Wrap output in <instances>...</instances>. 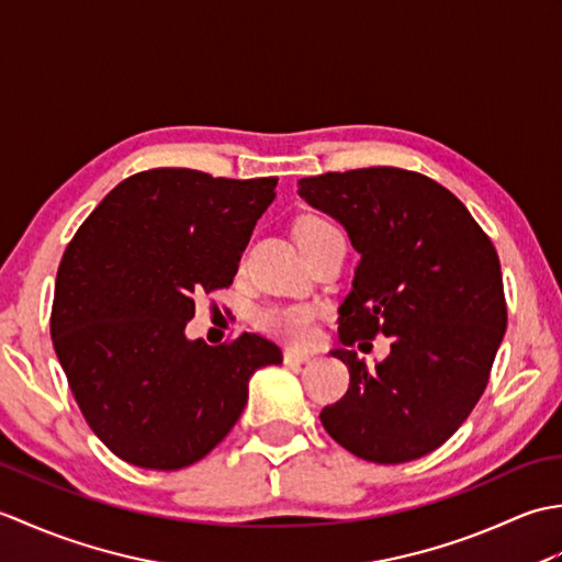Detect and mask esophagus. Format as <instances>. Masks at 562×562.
Returning a JSON list of instances; mask_svg holds the SVG:
<instances>
[{
	"label": "esophagus",
	"mask_w": 562,
	"mask_h": 562,
	"mask_svg": "<svg viewBox=\"0 0 562 562\" xmlns=\"http://www.w3.org/2000/svg\"><path fill=\"white\" fill-rule=\"evenodd\" d=\"M282 360H284V364H306V362H312V355L300 352V350H284Z\"/></svg>",
	"instance_id": "34e87169"
}]
</instances>
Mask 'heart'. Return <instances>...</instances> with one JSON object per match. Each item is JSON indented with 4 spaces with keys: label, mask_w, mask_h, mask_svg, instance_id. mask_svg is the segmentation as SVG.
I'll list each match as a JSON object with an SVG mask.
<instances>
[{
    "label": "heart",
    "mask_w": 562,
    "mask_h": 562,
    "mask_svg": "<svg viewBox=\"0 0 562 562\" xmlns=\"http://www.w3.org/2000/svg\"><path fill=\"white\" fill-rule=\"evenodd\" d=\"M330 232H338L328 220L324 217H306L296 226V236L300 244L316 241L318 236H326ZM316 318L318 308L312 304H288V306H268L256 316V324L268 336L288 340L292 345H306L314 340L316 333Z\"/></svg>",
    "instance_id": "heart-1"
}]
</instances>
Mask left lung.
<instances>
[{
    "label": "left lung",
    "instance_id": "8db88e82",
    "mask_svg": "<svg viewBox=\"0 0 562 562\" xmlns=\"http://www.w3.org/2000/svg\"><path fill=\"white\" fill-rule=\"evenodd\" d=\"M300 195L338 220L362 256L340 304L345 348L333 350L350 389L321 423L360 459H420L457 432L491 379L507 328L497 250L457 195L415 171L312 176ZM376 335L392 338V355L367 370L347 348Z\"/></svg>",
    "mask_w": 562,
    "mask_h": 562
}]
</instances>
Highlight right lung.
Masks as SVG:
<instances>
[{
  "label": "right lung",
  "mask_w": 562,
  "mask_h": 562,
  "mask_svg": "<svg viewBox=\"0 0 562 562\" xmlns=\"http://www.w3.org/2000/svg\"><path fill=\"white\" fill-rule=\"evenodd\" d=\"M278 178L149 169L117 183L57 268L50 336L75 401L127 463L178 471L229 435L274 342L186 338L195 296L229 288Z\"/></svg>",
  "instance_id": "1"
}]
</instances>
